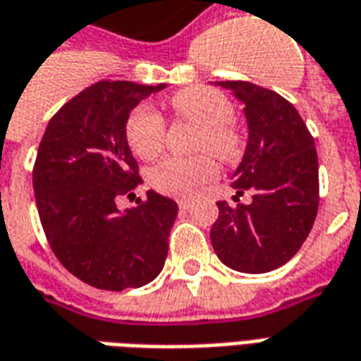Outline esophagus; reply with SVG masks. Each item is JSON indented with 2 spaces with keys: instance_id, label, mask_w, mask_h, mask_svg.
Returning a JSON list of instances; mask_svg holds the SVG:
<instances>
[{
  "instance_id": "34e87169",
  "label": "esophagus",
  "mask_w": 361,
  "mask_h": 361,
  "mask_svg": "<svg viewBox=\"0 0 361 361\" xmlns=\"http://www.w3.org/2000/svg\"><path fill=\"white\" fill-rule=\"evenodd\" d=\"M178 205H180V209H188V207L191 205V199L178 197Z\"/></svg>"
}]
</instances>
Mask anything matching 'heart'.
<instances>
[{
    "label": "heart",
    "instance_id": "1",
    "mask_svg": "<svg viewBox=\"0 0 361 361\" xmlns=\"http://www.w3.org/2000/svg\"><path fill=\"white\" fill-rule=\"evenodd\" d=\"M170 109L176 117L197 123L199 133L195 148L199 152H213L224 162L234 160L240 152V137L234 128V107L231 99L216 90L205 85H189L170 99ZM166 138L164 117L148 105H140L130 113L127 121V140L133 152L142 160H152L162 152ZM213 156L199 154L181 158L170 156L156 164L148 173V180L158 191L185 195L216 176Z\"/></svg>",
    "mask_w": 361,
    "mask_h": 361
}]
</instances>
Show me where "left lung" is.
<instances>
[{"instance_id": "left-lung-1", "label": "left lung", "mask_w": 361, "mask_h": 361, "mask_svg": "<svg viewBox=\"0 0 361 361\" xmlns=\"http://www.w3.org/2000/svg\"><path fill=\"white\" fill-rule=\"evenodd\" d=\"M244 105L248 142L233 173L236 195L248 205L219 201L211 228L213 250L224 266L266 274L287 264L303 246L319 211V158L314 138L291 103L250 82H215Z\"/></svg>"}]
</instances>
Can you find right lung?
Segmentation results:
<instances>
[{"mask_svg": "<svg viewBox=\"0 0 361 361\" xmlns=\"http://www.w3.org/2000/svg\"><path fill=\"white\" fill-rule=\"evenodd\" d=\"M166 84L97 82L50 119L32 170L40 224L60 264L107 291L137 289L158 277L178 203L156 191L121 211L142 180L128 148L130 111Z\"/></svg>", "mask_w": 361, "mask_h": 361, "instance_id": "1", "label": "right lung"}]
</instances>
